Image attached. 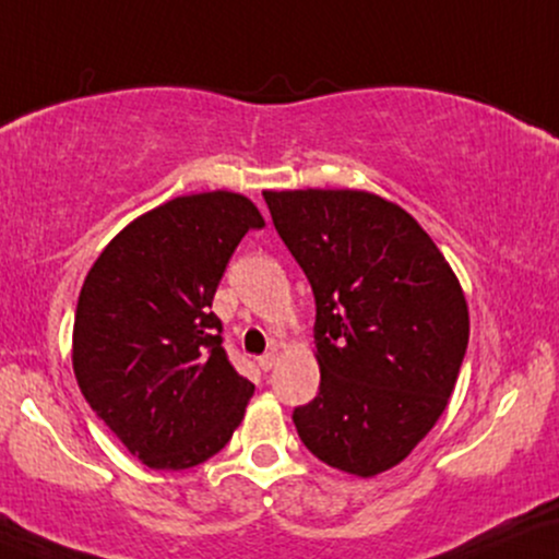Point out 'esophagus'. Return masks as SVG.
I'll return each instance as SVG.
<instances>
[{"label":"esophagus","instance_id":"1","mask_svg":"<svg viewBox=\"0 0 559 559\" xmlns=\"http://www.w3.org/2000/svg\"><path fill=\"white\" fill-rule=\"evenodd\" d=\"M275 364H278V353H275V350H267V353H263V356L258 358V366L263 371H271Z\"/></svg>","mask_w":559,"mask_h":559}]
</instances>
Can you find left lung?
I'll use <instances>...</instances> for the list:
<instances>
[{
  "instance_id": "left-lung-1",
  "label": "left lung",
  "mask_w": 559,
  "mask_h": 559,
  "mask_svg": "<svg viewBox=\"0 0 559 559\" xmlns=\"http://www.w3.org/2000/svg\"><path fill=\"white\" fill-rule=\"evenodd\" d=\"M317 304L320 392L301 443L356 477L397 467L436 426L469 341L459 278L426 229L366 190H263Z\"/></svg>"
}]
</instances>
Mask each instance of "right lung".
Returning a JSON list of instances; mask_svg holds the SVG:
<instances>
[{
	"label": "right lung",
	"instance_id": "right-lung-1",
	"mask_svg": "<svg viewBox=\"0 0 559 559\" xmlns=\"http://www.w3.org/2000/svg\"><path fill=\"white\" fill-rule=\"evenodd\" d=\"M260 227L255 203L231 190L173 198L118 231L84 278L76 384L146 467H195L245 418L255 384L229 364L211 301L239 239Z\"/></svg>",
	"mask_w": 559,
	"mask_h": 559
}]
</instances>
